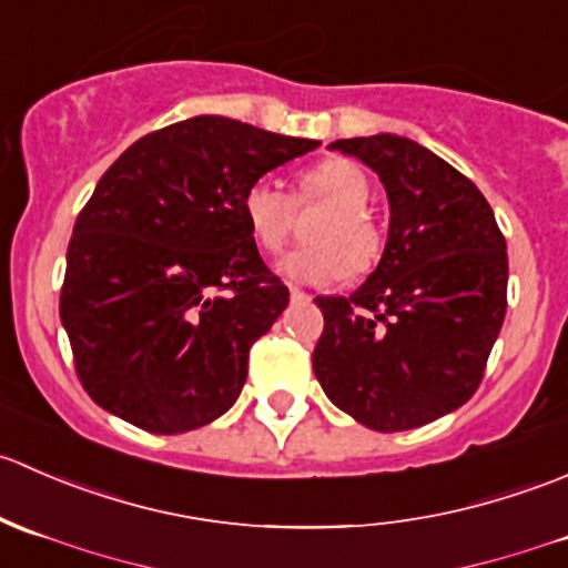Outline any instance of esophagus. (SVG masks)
Wrapping results in <instances>:
<instances>
[{"instance_id": "1", "label": "esophagus", "mask_w": 568, "mask_h": 568, "mask_svg": "<svg viewBox=\"0 0 568 568\" xmlns=\"http://www.w3.org/2000/svg\"><path fill=\"white\" fill-rule=\"evenodd\" d=\"M291 300H294V302H307V300H311V294H305V291H302V288H294V285H291Z\"/></svg>"}]
</instances>
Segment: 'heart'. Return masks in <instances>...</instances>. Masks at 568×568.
<instances>
[{"label": "heart", "mask_w": 568, "mask_h": 568, "mask_svg": "<svg viewBox=\"0 0 568 568\" xmlns=\"http://www.w3.org/2000/svg\"><path fill=\"white\" fill-rule=\"evenodd\" d=\"M318 200L332 214L313 233L318 247L294 250L280 261V274L296 283H335L352 272H365L382 252V233L365 211L371 178L357 162L343 156L324 159L300 175V203ZM242 214L252 242L263 252H277L294 225V200L274 181L250 183L242 197Z\"/></svg>", "instance_id": "heart-1"}]
</instances>
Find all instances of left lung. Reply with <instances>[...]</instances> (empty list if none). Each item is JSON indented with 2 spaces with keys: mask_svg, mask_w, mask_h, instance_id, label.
Returning <instances> with one entry per match:
<instances>
[{
  "mask_svg": "<svg viewBox=\"0 0 568 568\" xmlns=\"http://www.w3.org/2000/svg\"><path fill=\"white\" fill-rule=\"evenodd\" d=\"M329 151L379 175L390 231L352 296H316L313 371L326 398L374 432L426 426L484 379L506 318V239L478 186L415 140L354 136Z\"/></svg>",
  "mask_w": 568,
  "mask_h": 568,
  "instance_id": "8db88e82",
  "label": "left lung"
}]
</instances>
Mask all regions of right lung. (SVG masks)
<instances>
[{"label": "right lung", "mask_w": 568, "mask_h": 568, "mask_svg": "<svg viewBox=\"0 0 568 568\" xmlns=\"http://www.w3.org/2000/svg\"><path fill=\"white\" fill-rule=\"evenodd\" d=\"M321 142L197 114L101 175L68 244L60 318L82 387L151 434L225 415L288 305L242 214L250 183Z\"/></svg>", "instance_id": "obj_1"}]
</instances>
